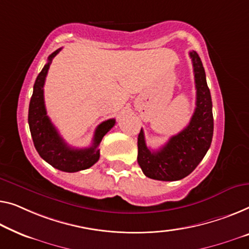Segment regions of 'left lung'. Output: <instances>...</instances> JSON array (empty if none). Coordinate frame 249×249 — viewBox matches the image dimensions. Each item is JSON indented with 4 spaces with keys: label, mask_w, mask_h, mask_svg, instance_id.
<instances>
[{
    "label": "left lung",
    "mask_w": 249,
    "mask_h": 249,
    "mask_svg": "<svg viewBox=\"0 0 249 249\" xmlns=\"http://www.w3.org/2000/svg\"><path fill=\"white\" fill-rule=\"evenodd\" d=\"M192 60L196 89V109L190 123L157 152L145 144L144 132L137 137V162L147 178L161 181H177L189 176L209 150L213 134V102L201 59L196 51L189 53Z\"/></svg>",
    "instance_id": "obj_1"
}]
</instances>
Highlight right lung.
Masks as SVG:
<instances>
[{
    "label": "right lung",
    "mask_w": 249,
    "mask_h": 249,
    "mask_svg": "<svg viewBox=\"0 0 249 249\" xmlns=\"http://www.w3.org/2000/svg\"><path fill=\"white\" fill-rule=\"evenodd\" d=\"M60 50L61 48L48 57V62L36 77L29 105L28 122L33 144L40 157L60 171L77 172L90 168L98 161L99 143L116 122L110 118L99 124L94 134V143L88 148H72L65 142L47 115L43 97V86L48 70L53 59Z\"/></svg>",
    "instance_id": "1"
}]
</instances>
